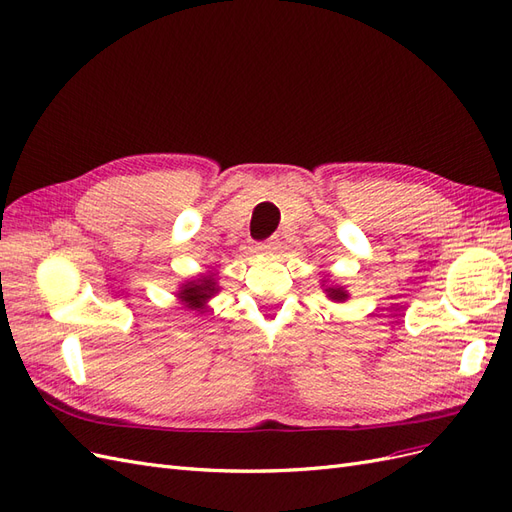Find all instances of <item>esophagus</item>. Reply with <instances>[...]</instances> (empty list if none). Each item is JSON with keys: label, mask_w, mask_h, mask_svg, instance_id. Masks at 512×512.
<instances>
[{"label": "esophagus", "mask_w": 512, "mask_h": 512, "mask_svg": "<svg viewBox=\"0 0 512 512\" xmlns=\"http://www.w3.org/2000/svg\"><path fill=\"white\" fill-rule=\"evenodd\" d=\"M256 250H258L260 254H273V252L277 250V239H269V241H265V243H258Z\"/></svg>", "instance_id": "1"}]
</instances>
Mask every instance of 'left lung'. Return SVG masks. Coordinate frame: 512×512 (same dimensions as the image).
I'll return each instance as SVG.
<instances>
[{"label": "left lung", "instance_id": "left-lung-1", "mask_svg": "<svg viewBox=\"0 0 512 512\" xmlns=\"http://www.w3.org/2000/svg\"><path fill=\"white\" fill-rule=\"evenodd\" d=\"M322 286V292L327 294V297L333 301V303H346L350 299V292L346 286L342 284H335L331 282V277H324V280L320 282Z\"/></svg>", "mask_w": 512, "mask_h": 512}]
</instances>
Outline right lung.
<instances>
[{
	"mask_svg": "<svg viewBox=\"0 0 512 512\" xmlns=\"http://www.w3.org/2000/svg\"><path fill=\"white\" fill-rule=\"evenodd\" d=\"M220 292L218 284V273L207 271V273H198L196 277H190L179 284V290L175 292L177 301L190 309L194 314H207L209 312V301Z\"/></svg>",
	"mask_w": 512,
	"mask_h": 512,
	"instance_id": "1",
	"label": "right lung"
}]
</instances>
